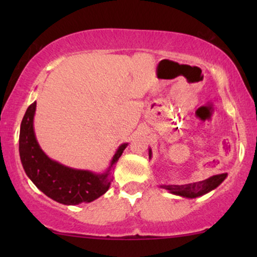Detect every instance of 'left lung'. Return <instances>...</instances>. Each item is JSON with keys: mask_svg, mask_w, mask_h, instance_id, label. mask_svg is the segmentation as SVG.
Listing matches in <instances>:
<instances>
[{"mask_svg": "<svg viewBox=\"0 0 257 257\" xmlns=\"http://www.w3.org/2000/svg\"><path fill=\"white\" fill-rule=\"evenodd\" d=\"M149 158H152V150L149 149ZM227 174H217L213 175L206 180L193 182L187 185H161V188L167 189L171 194L182 196L187 199H195L199 196H202L209 193L213 189H215L217 186L222 184V181L226 179Z\"/></svg>", "mask_w": 257, "mask_h": 257, "instance_id": "left-lung-1", "label": "left lung"}]
</instances>
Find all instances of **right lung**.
Wrapping results in <instances>:
<instances>
[{"instance_id":"obj_1","label":"right lung","mask_w":257,"mask_h":257,"mask_svg":"<svg viewBox=\"0 0 257 257\" xmlns=\"http://www.w3.org/2000/svg\"><path fill=\"white\" fill-rule=\"evenodd\" d=\"M36 101L27 108L21 122L20 157L28 178L49 198L63 205L91 202L110 188L111 171L124 152L127 144H121L103 173L76 170L52 160L41 149L34 130Z\"/></svg>"}]
</instances>
